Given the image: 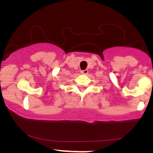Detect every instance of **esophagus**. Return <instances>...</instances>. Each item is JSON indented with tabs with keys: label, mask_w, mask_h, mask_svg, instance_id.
Segmentation results:
<instances>
[{
	"label": "esophagus",
	"mask_w": 153,
	"mask_h": 153,
	"mask_svg": "<svg viewBox=\"0 0 153 153\" xmlns=\"http://www.w3.org/2000/svg\"><path fill=\"white\" fill-rule=\"evenodd\" d=\"M88 73V70H87V69L81 71V74H87Z\"/></svg>",
	"instance_id": "esophagus-1"
}]
</instances>
